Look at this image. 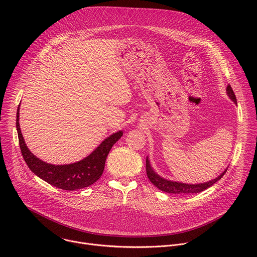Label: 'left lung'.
I'll return each instance as SVG.
<instances>
[{"mask_svg":"<svg viewBox=\"0 0 257 257\" xmlns=\"http://www.w3.org/2000/svg\"><path fill=\"white\" fill-rule=\"evenodd\" d=\"M227 93L229 95V97L235 102L237 103V99H236V95L231 87V85L229 84L227 86ZM146 174H148V177L150 179V181L153 183V184L159 188L160 190L167 192V193H173V194H194V193H199L205 189H207L208 187L212 186L214 183H216L219 179H221L225 173L227 172V169L219 175L217 178L210 180L208 182L205 183H199V184H186V183H180V182H174V181H170L167 180L163 177H161L160 175H158L153 168L151 167V163L149 158H146Z\"/></svg>","mask_w":257,"mask_h":257,"instance_id":"1","label":"left lung"}]
</instances>
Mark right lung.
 I'll use <instances>...</instances> for the list:
<instances>
[{"instance_id": "obj_1", "label": "right lung", "mask_w": 257, "mask_h": 257, "mask_svg": "<svg viewBox=\"0 0 257 257\" xmlns=\"http://www.w3.org/2000/svg\"><path fill=\"white\" fill-rule=\"evenodd\" d=\"M17 108L16 128L18 133L19 145L22 157L28 168L36 176L48 182L49 184L63 190H78L90 186L102 175L106 157L112 146L123 135L122 131L116 132L104 139L88 157L69 165H51L36 158L24 142L20 126H19V107Z\"/></svg>"}]
</instances>
